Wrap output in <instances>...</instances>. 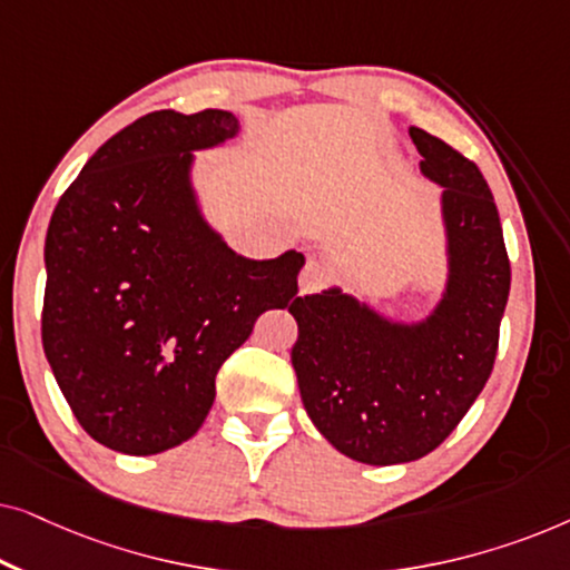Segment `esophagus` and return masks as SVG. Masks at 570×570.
<instances>
[{"mask_svg":"<svg viewBox=\"0 0 570 570\" xmlns=\"http://www.w3.org/2000/svg\"><path fill=\"white\" fill-rule=\"evenodd\" d=\"M330 279H332V275H330V269L324 267V264L308 259L306 267H303L301 275H298L301 293H303V295L318 293V291H322V287L330 285Z\"/></svg>","mask_w":570,"mask_h":570,"instance_id":"obj_1","label":"esophagus"}]
</instances>
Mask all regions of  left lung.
Segmentation results:
<instances>
[{
    "mask_svg": "<svg viewBox=\"0 0 570 570\" xmlns=\"http://www.w3.org/2000/svg\"><path fill=\"white\" fill-rule=\"evenodd\" d=\"M420 170L443 189L449 275L423 322H394L330 287L291 314V361L318 433L355 462H415L449 439L493 371L511 264L490 186L462 153L410 127Z\"/></svg>",
    "mask_w": 570,
    "mask_h": 570,
    "instance_id": "1",
    "label": "left lung"
}]
</instances>
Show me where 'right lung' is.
<instances>
[{
    "instance_id": "obj_1",
    "label": "right lung",
    "mask_w": 570,
    "mask_h": 570,
    "mask_svg": "<svg viewBox=\"0 0 570 570\" xmlns=\"http://www.w3.org/2000/svg\"><path fill=\"white\" fill-rule=\"evenodd\" d=\"M238 129L220 108L147 114L98 147L51 215L46 361L85 433L121 454L189 441L256 318L298 301L301 252L246 259L199 209L194 150Z\"/></svg>"
}]
</instances>
